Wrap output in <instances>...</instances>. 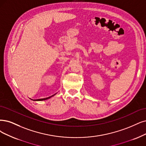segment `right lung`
<instances>
[{"instance_id": "right-lung-1", "label": "right lung", "mask_w": 146, "mask_h": 146, "mask_svg": "<svg viewBox=\"0 0 146 146\" xmlns=\"http://www.w3.org/2000/svg\"><path fill=\"white\" fill-rule=\"evenodd\" d=\"M56 93H55V94H53L52 96H49V97H48V98H43V99H31L32 100H34V101H42V100H47V99H50V98H51L52 97H53V96H55V94H56Z\"/></svg>"}]
</instances>
